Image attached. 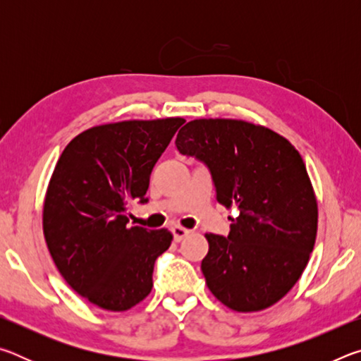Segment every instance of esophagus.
Segmentation results:
<instances>
[{
    "label": "esophagus",
    "instance_id": "1",
    "mask_svg": "<svg viewBox=\"0 0 361 361\" xmlns=\"http://www.w3.org/2000/svg\"><path fill=\"white\" fill-rule=\"evenodd\" d=\"M172 232H173V239H175V242H181L191 231L186 229V228H183V226L176 224V226H173V228H172Z\"/></svg>",
    "mask_w": 361,
    "mask_h": 361
}]
</instances>
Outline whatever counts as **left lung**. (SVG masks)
<instances>
[{
	"instance_id": "1",
	"label": "left lung",
	"mask_w": 361,
	"mask_h": 361,
	"mask_svg": "<svg viewBox=\"0 0 361 361\" xmlns=\"http://www.w3.org/2000/svg\"><path fill=\"white\" fill-rule=\"evenodd\" d=\"M181 154L209 166L218 204L237 209L228 237L205 234V283L235 312L279 302L302 276L319 226L312 181L288 140L240 119H194L181 127Z\"/></svg>"
}]
</instances>
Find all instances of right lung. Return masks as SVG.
<instances>
[{"label": "right lung", "mask_w": 361, "mask_h": 361, "mask_svg": "<svg viewBox=\"0 0 361 361\" xmlns=\"http://www.w3.org/2000/svg\"><path fill=\"white\" fill-rule=\"evenodd\" d=\"M183 118L90 127L66 145L49 181L42 231L54 262L78 295L111 312L142 302L173 240L169 229L127 226V205L145 195L151 170Z\"/></svg>", "instance_id": "add662e5"}]
</instances>
